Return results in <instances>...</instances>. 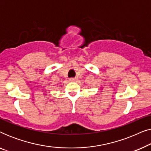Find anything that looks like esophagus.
I'll return each instance as SVG.
<instances>
[{"label":"esophagus","instance_id":"1","mask_svg":"<svg viewBox=\"0 0 151 151\" xmlns=\"http://www.w3.org/2000/svg\"><path fill=\"white\" fill-rule=\"evenodd\" d=\"M69 80L71 82H75L76 80V78H71Z\"/></svg>","mask_w":151,"mask_h":151}]
</instances>
